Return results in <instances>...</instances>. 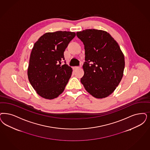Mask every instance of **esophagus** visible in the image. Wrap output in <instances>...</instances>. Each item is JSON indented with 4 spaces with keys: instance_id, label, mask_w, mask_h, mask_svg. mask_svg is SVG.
<instances>
[{
    "instance_id": "34e87169",
    "label": "esophagus",
    "mask_w": 150,
    "mask_h": 150,
    "mask_svg": "<svg viewBox=\"0 0 150 150\" xmlns=\"http://www.w3.org/2000/svg\"><path fill=\"white\" fill-rule=\"evenodd\" d=\"M80 67H73V69L74 70H76V69H80Z\"/></svg>"
}]
</instances>
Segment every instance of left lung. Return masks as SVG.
I'll return each instance as SVG.
<instances>
[{
    "label": "left lung",
    "mask_w": 150,
    "mask_h": 150,
    "mask_svg": "<svg viewBox=\"0 0 150 150\" xmlns=\"http://www.w3.org/2000/svg\"><path fill=\"white\" fill-rule=\"evenodd\" d=\"M76 35L84 45L85 54L81 83L95 98H106L114 92L123 76L124 54L106 31L86 29L78 31Z\"/></svg>",
    "instance_id": "obj_1"
}]
</instances>
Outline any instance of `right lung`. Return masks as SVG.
<instances>
[{
	"mask_svg": "<svg viewBox=\"0 0 150 150\" xmlns=\"http://www.w3.org/2000/svg\"><path fill=\"white\" fill-rule=\"evenodd\" d=\"M76 35L71 31L47 33L34 44L28 69L29 81L36 93L52 100L64 91L72 74V68L66 64L64 52Z\"/></svg>",
	"mask_w": 150,
	"mask_h": 150,
	"instance_id": "obj_1",
	"label": "right lung"
}]
</instances>
